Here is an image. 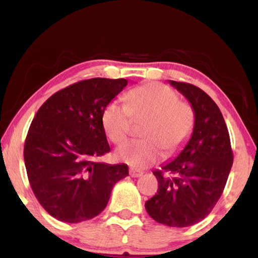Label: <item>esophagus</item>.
Masks as SVG:
<instances>
[{"label":"esophagus","mask_w":258,"mask_h":258,"mask_svg":"<svg viewBox=\"0 0 258 258\" xmlns=\"http://www.w3.org/2000/svg\"><path fill=\"white\" fill-rule=\"evenodd\" d=\"M129 174L132 177H140L143 175V172L140 169H136V168H130L129 169Z\"/></svg>","instance_id":"34e87169"}]
</instances>
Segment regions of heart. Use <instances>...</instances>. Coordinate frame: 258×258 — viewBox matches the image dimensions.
<instances>
[{
	"instance_id": "1",
	"label": "heart",
	"mask_w": 258,
	"mask_h": 258,
	"mask_svg": "<svg viewBox=\"0 0 258 258\" xmlns=\"http://www.w3.org/2000/svg\"><path fill=\"white\" fill-rule=\"evenodd\" d=\"M124 99L125 104L109 101L102 112V126L110 142L120 144L128 137L133 118L149 122L143 130L145 140L122 144L115 152L118 160L135 168H144L161 159V148L173 153L188 141L195 124V114L169 86L149 83L129 91Z\"/></svg>"
}]
</instances>
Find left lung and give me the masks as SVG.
<instances>
[{
	"label": "left lung",
	"instance_id": "obj_1",
	"mask_svg": "<svg viewBox=\"0 0 258 258\" xmlns=\"http://www.w3.org/2000/svg\"><path fill=\"white\" fill-rule=\"evenodd\" d=\"M188 99L195 124L183 150L154 170L159 188L145 209L157 223L188 227L203 220L224 191L233 165L227 125L219 107L197 86L170 81Z\"/></svg>",
	"mask_w": 258,
	"mask_h": 258
}]
</instances>
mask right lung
I'll use <instances>...</instances> for the list:
<instances>
[{"label":"right lung","instance_id":"1","mask_svg":"<svg viewBox=\"0 0 258 258\" xmlns=\"http://www.w3.org/2000/svg\"><path fill=\"white\" fill-rule=\"evenodd\" d=\"M124 78H91L54 93L35 114L24 145L31 188L55 219L77 224L98 216L125 164L97 161L110 151L101 116Z\"/></svg>","mask_w":258,"mask_h":258}]
</instances>
